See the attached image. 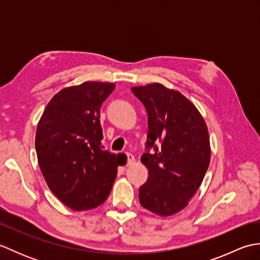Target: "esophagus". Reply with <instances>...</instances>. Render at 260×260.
Masks as SVG:
<instances>
[{"instance_id":"esophagus-1","label":"esophagus","mask_w":260,"mask_h":260,"mask_svg":"<svg viewBox=\"0 0 260 260\" xmlns=\"http://www.w3.org/2000/svg\"><path fill=\"white\" fill-rule=\"evenodd\" d=\"M125 155H126V157H127V164L131 165V164L135 163V157H134V155H132V154H129V153H126Z\"/></svg>"}]
</instances>
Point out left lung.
<instances>
[{"label":"left lung","instance_id":"8db88e82","mask_svg":"<svg viewBox=\"0 0 260 260\" xmlns=\"http://www.w3.org/2000/svg\"><path fill=\"white\" fill-rule=\"evenodd\" d=\"M131 89L148 115L146 152L141 157L148 178L140 187V202L148 211L170 217L187 206L206 175L211 156L208 127L178 90L158 82ZM154 142H161L160 147Z\"/></svg>","mask_w":260,"mask_h":260}]
</instances>
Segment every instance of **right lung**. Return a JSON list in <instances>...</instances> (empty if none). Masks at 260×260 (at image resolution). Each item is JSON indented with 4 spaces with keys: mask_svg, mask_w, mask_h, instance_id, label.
<instances>
[{
    "mask_svg": "<svg viewBox=\"0 0 260 260\" xmlns=\"http://www.w3.org/2000/svg\"><path fill=\"white\" fill-rule=\"evenodd\" d=\"M113 82L86 81L60 90L38 123V163L49 189L64 206L85 211L106 201L120 154L102 146V104Z\"/></svg>",
    "mask_w": 260,
    "mask_h": 260,
    "instance_id": "right-lung-1",
    "label": "right lung"
}]
</instances>
